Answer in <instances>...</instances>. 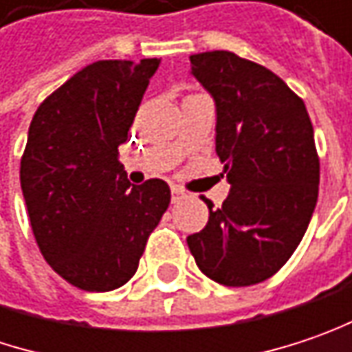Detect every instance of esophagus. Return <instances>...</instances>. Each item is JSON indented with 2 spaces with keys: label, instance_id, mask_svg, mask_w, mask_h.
I'll use <instances>...</instances> for the list:
<instances>
[{
  "label": "esophagus",
  "instance_id": "obj_1",
  "mask_svg": "<svg viewBox=\"0 0 352 352\" xmlns=\"http://www.w3.org/2000/svg\"><path fill=\"white\" fill-rule=\"evenodd\" d=\"M188 194L184 192L182 188H178V186H172V204H178L180 200H184Z\"/></svg>",
  "mask_w": 352,
  "mask_h": 352
}]
</instances>
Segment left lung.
Instances as JSON below:
<instances>
[{"label": "left lung", "mask_w": 352, "mask_h": 352, "mask_svg": "<svg viewBox=\"0 0 352 352\" xmlns=\"http://www.w3.org/2000/svg\"><path fill=\"white\" fill-rule=\"evenodd\" d=\"M216 104V154L230 184L190 234L198 268L224 287L276 274L300 244L318 198L320 164L305 102L270 69L232 52L190 56Z\"/></svg>", "instance_id": "1"}]
</instances>
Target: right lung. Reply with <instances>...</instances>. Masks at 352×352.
I'll list each match as a JSON object with an SVG mask.
<instances>
[{
	"label": "right lung",
	"mask_w": 352,
	"mask_h": 352,
	"mask_svg": "<svg viewBox=\"0 0 352 352\" xmlns=\"http://www.w3.org/2000/svg\"><path fill=\"white\" fill-rule=\"evenodd\" d=\"M158 65V58L89 63L30 124L19 182L32 230L45 263L78 289L126 285L170 204L164 180L130 186L118 160Z\"/></svg>",
	"instance_id": "add662e5"
}]
</instances>
